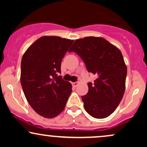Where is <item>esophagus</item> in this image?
Listing matches in <instances>:
<instances>
[{"instance_id": "1", "label": "esophagus", "mask_w": 147, "mask_h": 147, "mask_svg": "<svg viewBox=\"0 0 147 147\" xmlns=\"http://www.w3.org/2000/svg\"><path fill=\"white\" fill-rule=\"evenodd\" d=\"M72 86L73 87H77V86L79 85V82H73V83L72 84Z\"/></svg>"}]
</instances>
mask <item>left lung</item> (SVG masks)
Listing matches in <instances>:
<instances>
[{
    "instance_id": "left-lung-1",
    "label": "left lung",
    "mask_w": 147,
    "mask_h": 147,
    "mask_svg": "<svg viewBox=\"0 0 147 147\" xmlns=\"http://www.w3.org/2000/svg\"><path fill=\"white\" fill-rule=\"evenodd\" d=\"M68 52H75L88 71L97 78L88 83V92L82 96L84 106L92 117L102 119L115 111L126 86L127 68L120 50L102 37L87 36L76 40Z\"/></svg>"
}]
</instances>
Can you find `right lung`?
<instances>
[{"instance_id": "obj_1", "label": "right lung", "mask_w": 147, "mask_h": 147, "mask_svg": "<svg viewBox=\"0 0 147 147\" xmlns=\"http://www.w3.org/2000/svg\"><path fill=\"white\" fill-rule=\"evenodd\" d=\"M73 40L43 36L27 49L22 57L21 83L27 101L34 111L45 118L63 111L72 85L61 76L62 59Z\"/></svg>"}]
</instances>
